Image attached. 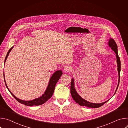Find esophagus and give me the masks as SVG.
<instances>
[{"instance_id": "obj_1", "label": "esophagus", "mask_w": 128, "mask_h": 128, "mask_svg": "<svg viewBox=\"0 0 128 128\" xmlns=\"http://www.w3.org/2000/svg\"><path fill=\"white\" fill-rule=\"evenodd\" d=\"M64 69L65 71H67V72H69V71H71L72 70V68H71V66H70L69 65L65 66L64 68Z\"/></svg>"}]
</instances>
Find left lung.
<instances>
[{
    "instance_id": "obj_1",
    "label": "left lung",
    "mask_w": 128,
    "mask_h": 128,
    "mask_svg": "<svg viewBox=\"0 0 128 128\" xmlns=\"http://www.w3.org/2000/svg\"><path fill=\"white\" fill-rule=\"evenodd\" d=\"M108 44L109 46H110L112 49L115 52L116 54V61H117V64H118V85L116 90V91L115 92V94L116 92V90L118 88L119 83H120V57L118 56V46L117 44L114 41V40L112 38H111L109 40V42H108ZM70 93L71 95L72 96V98L74 99V100L78 103L80 105V106H84L86 107H88L89 108H98L102 106L103 104H104L107 101H105V102L101 103H90V102H88L84 99H82L76 92V89L74 87V79L72 78L71 80V86H70Z\"/></svg>"
}]
</instances>
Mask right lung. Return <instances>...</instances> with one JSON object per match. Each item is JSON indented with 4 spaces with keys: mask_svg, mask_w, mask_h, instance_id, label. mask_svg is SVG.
<instances>
[{
    "mask_svg": "<svg viewBox=\"0 0 128 128\" xmlns=\"http://www.w3.org/2000/svg\"><path fill=\"white\" fill-rule=\"evenodd\" d=\"M12 48H11L10 50H8L5 60H4V63L6 62V61L8 56V54L11 51L12 49V48ZM62 74V71L61 70H58L56 71L54 73V74H52V77L50 78L49 83H48V86L47 87V88L46 90L45 91L44 93L42 95V96L38 98H36L34 100H32L31 101H24V100H20L19 99L17 98L16 96H14L10 90L8 89L6 83V81H5V79H4V82L6 83V86L7 88L8 89V90L10 91V93L12 95V96L16 99V101H18L19 102L21 103L22 104L27 105V106H38V105H42L44 103H46V101H47L50 98H51V97L52 96L54 92V88H55V86L57 84V82H58V81L60 79L61 76Z\"/></svg>",
    "mask_w": 128,
    "mask_h": 128,
    "instance_id": "1",
    "label": "right lung"
}]
</instances>
